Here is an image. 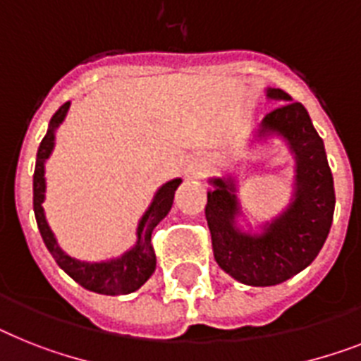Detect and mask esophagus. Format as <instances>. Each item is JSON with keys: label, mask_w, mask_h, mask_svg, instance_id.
Wrapping results in <instances>:
<instances>
[{"label": "esophagus", "mask_w": 361, "mask_h": 361, "mask_svg": "<svg viewBox=\"0 0 361 361\" xmlns=\"http://www.w3.org/2000/svg\"><path fill=\"white\" fill-rule=\"evenodd\" d=\"M202 162L201 159H190L184 164V177L186 178H197L201 173Z\"/></svg>", "instance_id": "esophagus-1"}]
</instances>
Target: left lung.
I'll return each mask as SVG.
<instances>
[{
  "mask_svg": "<svg viewBox=\"0 0 361 361\" xmlns=\"http://www.w3.org/2000/svg\"><path fill=\"white\" fill-rule=\"evenodd\" d=\"M271 101H284L256 125L252 144L279 138L295 160L293 195L271 221L252 231L238 199V178L210 177L204 208L214 258L225 273L247 286H276L312 264L332 227L336 193L324 144L308 110L281 88H266Z\"/></svg>",
  "mask_w": 361,
  "mask_h": 361,
  "instance_id": "1",
  "label": "left lung"
}]
</instances>
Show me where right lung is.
<instances>
[{"label": "right lung", "instance_id": "add662e5", "mask_svg": "<svg viewBox=\"0 0 361 361\" xmlns=\"http://www.w3.org/2000/svg\"><path fill=\"white\" fill-rule=\"evenodd\" d=\"M68 110H70V101L53 114L46 136L40 142L37 153V166H35V175H32V208H35L38 231H40L47 251L51 252L59 267L85 290L101 295L133 293V291L140 290L149 281V276L154 273L157 256H154L153 245H151V232L171 210L175 190L180 186L183 178H171L157 190L151 204L147 207L144 216L140 217L138 227H136V243L129 251H125L123 255L116 256V258L101 262L77 260L66 251H62V247L59 245V241L47 223L44 207H42V202L46 199V162L55 149L56 129L66 118Z\"/></svg>", "mask_w": 361, "mask_h": 361}]
</instances>
